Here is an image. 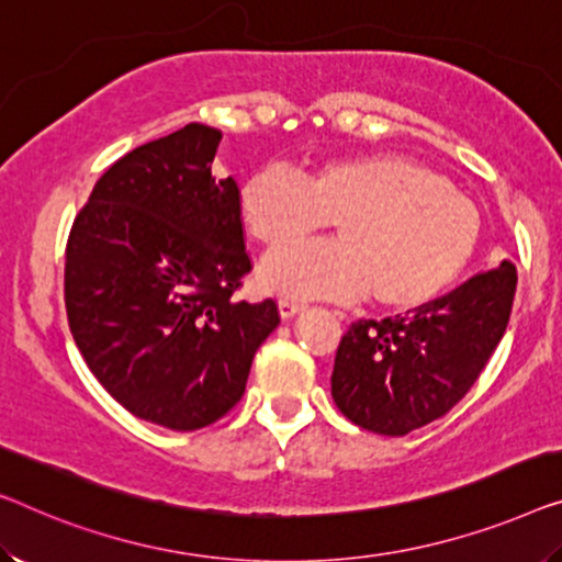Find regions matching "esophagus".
Segmentation results:
<instances>
[{"label": "esophagus", "mask_w": 562, "mask_h": 562, "mask_svg": "<svg viewBox=\"0 0 562 562\" xmlns=\"http://www.w3.org/2000/svg\"><path fill=\"white\" fill-rule=\"evenodd\" d=\"M278 307H280L282 321H290V317H295L297 313H303V310H305V305L295 303V300H280Z\"/></svg>", "instance_id": "34e87169"}]
</instances>
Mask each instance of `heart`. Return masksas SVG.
<instances>
[{
	"instance_id": "1",
	"label": "heart",
	"mask_w": 562,
	"mask_h": 562,
	"mask_svg": "<svg viewBox=\"0 0 562 562\" xmlns=\"http://www.w3.org/2000/svg\"><path fill=\"white\" fill-rule=\"evenodd\" d=\"M245 229L281 249L334 222L338 243L267 257L265 292L284 297H361L391 313L431 305L472 262L482 220L443 176L412 158H335L305 173L262 169L239 189Z\"/></svg>"
}]
</instances>
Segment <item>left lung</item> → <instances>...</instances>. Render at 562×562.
<instances>
[{
  "label": "left lung",
  "instance_id": "left-lung-1",
  "mask_svg": "<svg viewBox=\"0 0 562 562\" xmlns=\"http://www.w3.org/2000/svg\"><path fill=\"white\" fill-rule=\"evenodd\" d=\"M515 288L517 270L505 259L414 313L353 323L335 353V406L383 437H404L441 418L495 353Z\"/></svg>",
  "mask_w": 562,
  "mask_h": 562
}]
</instances>
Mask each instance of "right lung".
I'll return each instance as SVG.
<instances>
[{
  "label": "right lung",
  "instance_id": "right-lung-1",
  "mask_svg": "<svg viewBox=\"0 0 562 562\" xmlns=\"http://www.w3.org/2000/svg\"><path fill=\"white\" fill-rule=\"evenodd\" d=\"M222 131L189 123L119 158L75 216L65 310L95 379L133 416L194 431L245 393L274 300H234L252 270Z\"/></svg>",
  "mask_w": 562,
  "mask_h": 562
}]
</instances>
